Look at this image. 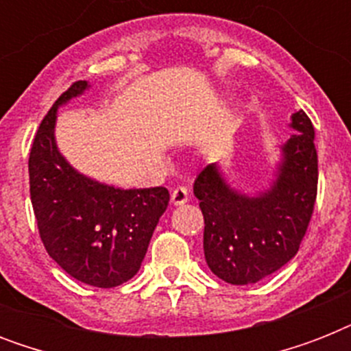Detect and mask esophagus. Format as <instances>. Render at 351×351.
<instances>
[{
  "mask_svg": "<svg viewBox=\"0 0 351 351\" xmlns=\"http://www.w3.org/2000/svg\"><path fill=\"white\" fill-rule=\"evenodd\" d=\"M187 200H189V191H187V187L178 186L171 191V204H173V206H184Z\"/></svg>",
  "mask_w": 351,
  "mask_h": 351,
  "instance_id": "1",
  "label": "esophagus"
}]
</instances>
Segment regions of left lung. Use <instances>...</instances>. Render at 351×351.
I'll return each mask as SVG.
<instances>
[{
    "instance_id": "1",
    "label": "left lung",
    "mask_w": 351,
    "mask_h": 351,
    "mask_svg": "<svg viewBox=\"0 0 351 351\" xmlns=\"http://www.w3.org/2000/svg\"><path fill=\"white\" fill-rule=\"evenodd\" d=\"M293 134L278 145L271 180L244 193L211 164L193 186L204 215V255L209 269L234 286L255 284L286 266L299 251L317 197L313 125L291 114Z\"/></svg>"
}]
</instances>
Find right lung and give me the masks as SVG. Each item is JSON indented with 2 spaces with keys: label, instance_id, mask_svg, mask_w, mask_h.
<instances>
[{
  "label": "right lung",
  "instance_id": "right-lung-1",
  "mask_svg": "<svg viewBox=\"0 0 351 351\" xmlns=\"http://www.w3.org/2000/svg\"><path fill=\"white\" fill-rule=\"evenodd\" d=\"M90 89L63 93L30 149V200L47 253L80 282L114 288L138 273L153 231L169 204L165 187L121 189L80 173L58 149V109Z\"/></svg>",
  "mask_w": 351,
  "mask_h": 351
}]
</instances>
